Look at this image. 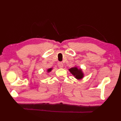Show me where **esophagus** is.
<instances>
[{"label":"esophagus","mask_w":121,"mask_h":121,"mask_svg":"<svg viewBox=\"0 0 121 121\" xmlns=\"http://www.w3.org/2000/svg\"><path fill=\"white\" fill-rule=\"evenodd\" d=\"M58 65L59 68H62L63 67V64L62 62H59Z\"/></svg>","instance_id":"34e87169"}]
</instances>
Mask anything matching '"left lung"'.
I'll use <instances>...</instances> for the list:
<instances>
[{
    "label": "left lung",
    "mask_w": 121,
    "mask_h": 121,
    "mask_svg": "<svg viewBox=\"0 0 121 121\" xmlns=\"http://www.w3.org/2000/svg\"><path fill=\"white\" fill-rule=\"evenodd\" d=\"M69 71L77 79H81L84 77V74L81 68H78L77 66H74L69 69Z\"/></svg>",
    "instance_id": "1"
}]
</instances>
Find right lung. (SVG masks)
Returning a JSON list of instances; mask_svg holds the SVG:
<instances>
[{
    "mask_svg": "<svg viewBox=\"0 0 121 121\" xmlns=\"http://www.w3.org/2000/svg\"><path fill=\"white\" fill-rule=\"evenodd\" d=\"M52 69H53V68H49V69H48L47 70V73H49V72H50L52 70Z\"/></svg>",
    "mask_w": 121,
    "mask_h": 121,
    "instance_id": "right-lung-1",
    "label": "right lung"
}]
</instances>
